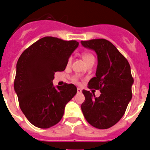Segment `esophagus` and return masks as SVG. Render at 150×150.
<instances>
[{"instance_id":"obj_1","label":"esophagus","mask_w":150,"mask_h":150,"mask_svg":"<svg viewBox=\"0 0 150 150\" xmlns=\"http://www.w3.org/2000/svg\"><path fill=\"white\" fill-rule=\"evenodd\" d=\"M77 91H78V93H81L82 89H81V88H77Z\"/></svg>"}]
</instances>
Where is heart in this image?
Returning a JSON list of instances; mask_svg holds the SVG:
<instances>
[{"mask_svg": "<svg viewBox=\"0 0 150 150\" xmlns=\"http://www.w3.org/2000/svg\"><path fill=\"white\" fill-rule=\"evenodd\" d=\"M83 58L84 59V61L86 63L89 62V61L91 60H95V58H94L93 55L89 52H83ZM71 61H72V57H70L68 59V63H70ZM75 80H76L75 79Z\"/></svg>", "mask_w": 150, "mask_h": 150, "instance_id": "heart-1", "label": "heart"}]
</instances>
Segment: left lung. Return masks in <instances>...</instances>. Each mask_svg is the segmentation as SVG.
<instances>
[{
  "instance_id": "left-lung-1",
  "label": "left lung",
  "mask_w": 150,
  "mask_h": 150,
  "mask_svg": "<svg viewBox=\"0 0 150 150\" xmlns=\"http://www.w3.org/2000/svg\"><path fill=\"white\" fill-rule=\"evenodd\" d=\"M86 48L96 52L98 65L96 77L88 88L100 90L99 97L83 90L85 101L81 109L91 125L105 129L113 127L124 116L132 100L134 79L127 59L109 41L104 39L81 41ZM93 92V91H92Z\"/></svg>"
}]
</instances>
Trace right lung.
I'll return each mask as SVG.
<instances>
[{"label": "right lung", "instance_id": "add662e5", "mask_svg": "<svg viewBox=\"0 0 150 150\" xmlns=\"http://www.w3.org/2000/svg\"><path fill=\"white\" fill-rule=\"evenodd\" d=\"M78 45L75 40L45 37L28 47L18 58L14 90L22 112L38 128L47 129L57 124L66 104L76 94L73 84L54 87L52 80L55 72L65 70Z\"/></svg>", "mask_w": 150, "mask_h": 150}]
</instances>
